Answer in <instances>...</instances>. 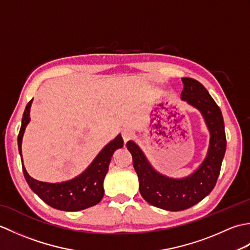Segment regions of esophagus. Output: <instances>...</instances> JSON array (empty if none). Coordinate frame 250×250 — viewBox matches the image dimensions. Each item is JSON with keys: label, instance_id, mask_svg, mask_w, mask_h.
<instances>
[{"label": "esophagus", "instance_id": "esophagus-1", "mask_svg": "<svg viewBox=\"0 0 250 250\" xmlns=\"http://www.w3.org/2000/svg\"><path fill=\"white\" fill-rule=\"evenodd\" d=\"M133 136H134V131L132 130V129L126 128V129H125L124 131H122V139H124L125 143L130 141Z\"/></svg>", "mask_w": 250, "mask_h": 250}]
</instances>
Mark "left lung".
<instances>
[{
  "label": "left lung",
  "mask_w": 250,
  "mask_h": 250,
  "mask_svg": "<svg viewBox=\"0 0 250 250\" xmlns=\"http://www.w3.org/2000/svg\"><path fill=\"white\" fill-rule=\"evenodd\" d=\"M182 81V100L200 110L210 134L208 151L201 166L187 177H167L151 167L134 142L126 143L139 176L142 196L149 204L172 211L187 209L210 193L218 179L227 147L224 117L219 106L201 83L188 77Z\"/></svg>",
  "instance_id": "obj_1"
}]
</instances>
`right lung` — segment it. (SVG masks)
Returning a JSON list of instances; mask_svg holds the SVG:
<instances>
[{
  "mask_svg": "<svg viewBox=\"0 0 250 250\" xmlns=\"http://www.w3.org/2000/svg\"><path fill=\"white\" fill-rule=\"evenodd\" d=\"M32 101L33 99L25 106L18 134V149L21 156V162H23L21 143H22L25 126L30 122ZM122 147H124V140L119 134L100 151L92 163L81 175L67 182L56 184L40 182L30 176L22 164L24 178L33 192L39 195L46 204L54 208L65 211L86 209L88 207L97 205L102 200L104 195L103 182L105 175L107 174L111 157L116 149Z\"/></svg>",
  "mask_w": 250,
  "mask_h": 250,
  "instance_id": "add662e5",
  "label": "right lung"
}]
</instances>
